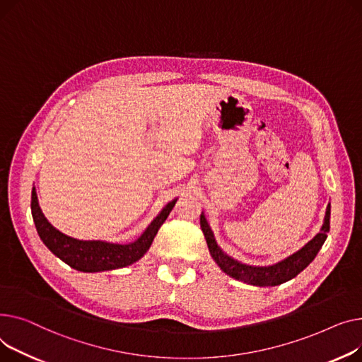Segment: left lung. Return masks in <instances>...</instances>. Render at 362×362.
<instances>
[{
  "label": "left lung",
  "mask_w": 362,
  "mask_h": 362,
  "mask_svg": "<svg viewBox=\"0 0 362 362\" xmlns=\"http://www.w3.org/2000/svg\"><path fill=\"white\" fill-rule=\"evenodd\" d=\"M200 226L204 233V238L210 251V256L214 257L216 264L226 273L230 278L254 285V286H276L284 282H288L293 279L296 274L301 273L317 256V252L323 247L327 232L330 230V203L326 209L325 223L322 226V230L317 235L307 243L301 250L293 252L292 256L286 257L285 260L272 264V266H248L244 263L237 262L235 259L229 257L225 254L221 247L216 244L214 232H211L206 216L200 215Z\"/></svg>",
  "instance_id": "obj_1"
}]
</instances>
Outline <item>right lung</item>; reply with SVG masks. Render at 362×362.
I'll return each mask as SVG.
<instances>
[{
    "label": "right lung",
    "mask_w": 362,
    "mask_h": 362,
    "mask_svg": "<svg viewBox=\"0 0 362 362\" xmlns=\"http://www.w3.org/2000/svg\"><path fill=\"white\" fill-rule=\"evenodd\" d=\"M177 203L169 202L153 222L146 228L141 237L130 244H112L105 241H81L55 229L42 214L35 187L32 188V216L40 240L58 259L78 272H103L130 266L140 260L151 248L153 238Z\"/></svg>",
    "instance_id": "add662e5"
}]
</instances>
